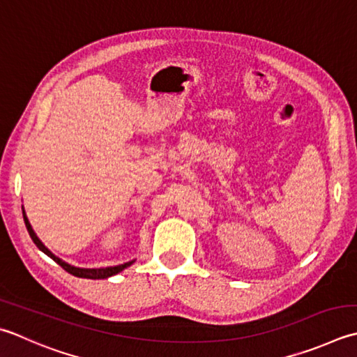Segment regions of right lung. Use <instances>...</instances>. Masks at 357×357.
<instances>
[{"instance_id":"1","label":"right lung","mask_w":357,"mask_h":357,"mask_svg":"<svg viewBox=\"0 0 357 357\" xmlns=\"http://www.w3.org/2000/svg\"><path fill=\"white\" fill-rule=\"evenodd\" d=\"M23 218H24V225H26V229H27V232H29V235H31V238H32V241L35 243V246H37L41 252H45L47 257H51L52 260L57 263V264H60V266L65 269L66 272H69V274H73V275H75V277H80V278H91V280H100V278H108V277H111V275H116V274H119V272L121 271H123L125 268H128V266H131L132 263H135V260H131V261H128V263H123V264H119V266H109V268H99V269H85V268H75V266H71V264H68L66 261H63V260H60L59 257H55L51 250H49L43 243L40 241V238L37 236V234L33 232V229H32V226H31V222H29V220H27V216H26V212L23 211Z\"/></svg>"}]
</instances>
